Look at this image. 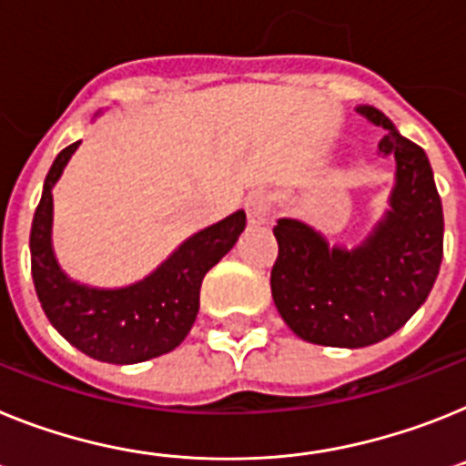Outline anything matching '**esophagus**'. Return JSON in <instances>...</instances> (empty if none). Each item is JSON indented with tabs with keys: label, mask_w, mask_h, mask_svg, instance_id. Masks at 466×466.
I'll return each mask as SVG.
<instances>
[{
	"label": "esophagus",
	"mask_w": 466,
	"mask_h": 466,
	"mask_svg": "<svg viewBox=\"0 0 466 466\" xmlns=\"http://www.w3.org/2000/svg\"><path fill=\"white\" fill-rule=\"evenodd\" d=\"M245 212H248L249 224H264L268 212H271V198L264 193V190H252L245 200Z\"/></svg>",
	"instance_id": "obj_1"
}]
</instances>
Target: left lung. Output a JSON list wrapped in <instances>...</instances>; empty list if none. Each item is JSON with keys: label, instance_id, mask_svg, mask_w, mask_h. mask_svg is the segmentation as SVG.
Segmentation results:
<instances>
[{"label": "left lung", "instance_id": "left-lung-1", "mask_svg": "<svg viewBox=\"0 0 466 466\" xmlns=\"http://www.w3.org/2000/svg\"><path fill=\"white\" fill-rule=\"evenodd\" d=\"M356 110L387 129L380 155L396 160L387 212L351 249L297 218H278L273 228L276 309L294 335L320 347L360 349L391 337L427 301L443 259V207L427 153L381 110Z\"/></svg>", "mask_w": 466, "mask_h": 466}]
</instances>
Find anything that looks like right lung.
I'll use <instances>...</instances> for the list:
<instances>
[{
  "mask_svg": "<svg viewBox=\"0 0 466 466\" xmlns=\"http://www.w3.org/2000/svg\"><path fill=\"white\" fill-rule=\"evenodd\" d=\"M79 148L58 153L44 178L30 230V261L39 304L61 337L101 363L131 365L169 353L186 339L200 309L205 273L245 230L242 209L186 238L153 273L125 288H94L67 276L54 252V186Z\"/></svg>",
  "mask_w": 466,
  "mask_h": 466,
  "instance_id": "add662e5",
  "label": "right lung"
}]
</instances>
